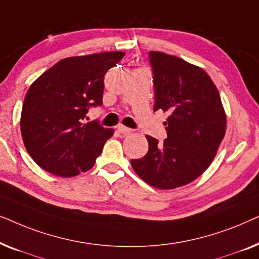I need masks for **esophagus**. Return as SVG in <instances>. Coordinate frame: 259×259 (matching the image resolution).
<instances>
[{
	"mask_svg": "<svg viewBox=\"0 0 259 259\" xmlns=\"http://www.w3.org/2000/svg\"><path fill=\"white\" fill-rule=\"evenodd\" d=\"M116 130H118V132L120 134H122V136H126V134H128V133L132 132V130L128 128V127L122 126V125H120V126L116 127Z\"/></svg>",
	"mask_w": 259,
	"mask_h": 259,
	"instance_id": "obj_1",
	"label": "esophagus"
}]
</instances>
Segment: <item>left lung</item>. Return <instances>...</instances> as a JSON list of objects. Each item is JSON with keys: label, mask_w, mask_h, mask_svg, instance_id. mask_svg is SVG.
I'll return each mask as SVG.
<instances>
[{"label": "left lung", "mask_w": 259, "mask_h": 259, "mask_svg": "<svg viewBox=\"0 0 259 259\" xmlns=\"http://www.w3.org/2000/svg\"><path fill=\"white\" fill-rule=\"evenodd\" d=\"M154 111L168 112L167 138L146 136L148 152L131 165L148 185L172 190L206 171L226 131V114L217 87L200 67L161 52H150Z\"/></svg>", "instance_id": "obj_1"}]
</instances>
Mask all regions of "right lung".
<instances>
[{"label": "right lung", "instance_id": "right-lung-1", "mask_svg": "<svg viewBox=\"0 0 259 259\" xmlns=\"http://www.w3.org/2000/svg\"><path fill=\"white\" fill-rule=\"evenodd\" d=\"M123 52L72 56L56 62L31 83L21 113V134L34 161L69 178L91 169L114 130L84 122L102 104L104 76Z\"/></svg>", "mask_w": 259, "mask_h": 259}]
</instances>
